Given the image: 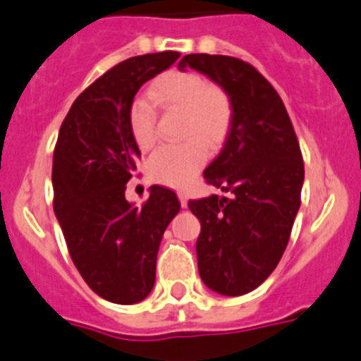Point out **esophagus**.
<instances>
[{"label": "esophagus", "instance_id": "1", "mask_svg": "<svg viewBox=\"0 0 361 361\" xmlns=\"http://www.w3.org/2000/svg\"><path fill=\"white\" fill-rule=\"evenodd\" d=\"M178 198H180L181 207H187V202H189V196H187V192H185V190H178Z\"/></svg>", "mask_w": 361, "mask_h": 361}]
</instances>
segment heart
<instances>
[{
  "instance_id": "heart-1",
  "label": "heart",
  "mask_w": 361,
  "mask_h": 361,
  "mask_svg": "<svg viewBox=\"0 0 361 361\" xmlns=\"http://www.w3.org/2000/svg\"><path fill=\"white\" fill-rule=\"evenodd\" d=\"M150 99L165 111L183 114L178 145H163L152 152L147 172L156 183L183 187L205 165L207 147L216 149L227 136L233 106L227 92L194 72H169L150 87ZM130 134L140 149L156 142V112L147 99L137 98L128 111Z\"/></svg>"
}]
</instances>
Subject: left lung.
<instances>
[{
  "label": "left lung",
  "instance_id": "obj_1",
  "mask_svg": "<svg viewBox=\"0 0 361 361\" xmlns=\"http://www.w3.org/2000/svg\"><path fill=\"white\" fill-rule=\"evenodd\" d=\"M194 68L227 92L233 106L224 149L203 178L231 198L190 200L202 224L196 241L203 283L241 296L267 280L289 243L302 203L303 158L283 102L252 65L231 56L187 54Z\"/></svg>",
  "mask_w": 361,
  "mask_h": 361
}]
</instances>
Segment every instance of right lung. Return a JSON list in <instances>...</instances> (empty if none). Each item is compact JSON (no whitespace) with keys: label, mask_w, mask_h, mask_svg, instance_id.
Returning <instances> with one entry per match:
<instances>
[{"label":"right lung","mask_w":361,"mask_h":361,"mask_svg":"<svg viewBox=\"0 0 361 361\" xmlns=\"http://www.w3.org/2000/svg\"><path fill=\"white\" fill-rule=\"evenodd\" d=\"M178 58L172 50L134 56L106 71L72 103L54 149V214L72 262L94 293L120 305L150 294L163 233L181 207L159 185L142 207L125 200L142 156L128 111L140 87Z\"/></svg>","instance_id":"1"}]
</instances>
